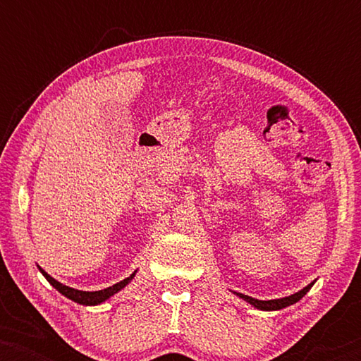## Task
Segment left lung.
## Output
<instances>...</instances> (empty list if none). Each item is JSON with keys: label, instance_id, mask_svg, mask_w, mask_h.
Segmentation results:
<instances>
[{"label": "left lung", "instance_id": "1", "mask_svg": "<svg viewBox=\"0 0 361 361\" xmlns=\"http://www.w3.org/2000/svg\"><path fill=\"white\" fill-rule=\"evenodd\" d=\"M312 284H314V283H312ZM312 284H309L307 288H304L302 290H299V293L289 295V298L274 299V300H258V299L250 298V295H245V294H240V293H236V294H238L241 299H245L246 302H250L251 305H255L256 309H261V310H279V309L288 307V305H293V304L298 302V300L302 299L304 295L309 293V289L312 288Z\"/></svg>", "mask_w": 361, "mask_h": 361}]
</instances>
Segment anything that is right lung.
Wrapping results in <instances>:
<instances>
[{"label": "right lung", "mask_w": 361, "mask_h": 361, "mask_svg": "<svg viewBox=\"0 0 361 361\" xmlns=\"http://www.w3.org/2000/svg\"><path fill=\"white\" fill-rule=\"evenodd\" d=\"M39 269H41V268H39ZM41 273L44 274V278H46L49 283H51L54 288L59 290V293L63 294L68 299H72L73 302H78V304H83V305H97V304L103 302V300H106L108 298H111L113 294H116L118 290H121L123 288H125V286L133 279V276H135V273H133L130 278L123 279V281H120V283L110 286V288L102 289V290H93V293H87V290H77V289L68 288V286L61 284V283H59V281L51 278V276H49L44 269H41Z\"/></svg>", "instance_id": "obj_1"}]
</instances>
